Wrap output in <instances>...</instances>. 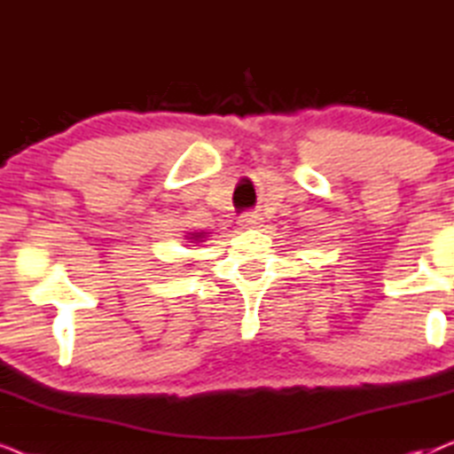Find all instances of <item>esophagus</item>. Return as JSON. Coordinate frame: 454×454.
<instances>
[{
	"mask_svg": "<svg viewBox=\"0 0 454 454\" xmlns=\"http://www.w3.org/2000/svg\"><path fill=\"white\" fill-rule=\"evenodd\" d=\"M260 223H262V219H260V215H256V213H244L239 216V225L244 229H254V227H258Z\"/></svg>",
	"mask_w": 454,
	"mask_h": 454,
	"instance_id": "1",
	"label": "esophagus"
}]
</instances>
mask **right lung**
<instances>
[{"label":"right lung","mask_w":454,"mask_h":454,"mask_svg":"<svg viewBox=\"0 0 454 454\" xmlns=\"http://www.w3.org/2000/svg\"><path fill=\"white\" fill-rule=\"evenodd\" d=\"M196 238H198V235H196Z\"/></svg>","instance_id":"1"}]
</instances>
